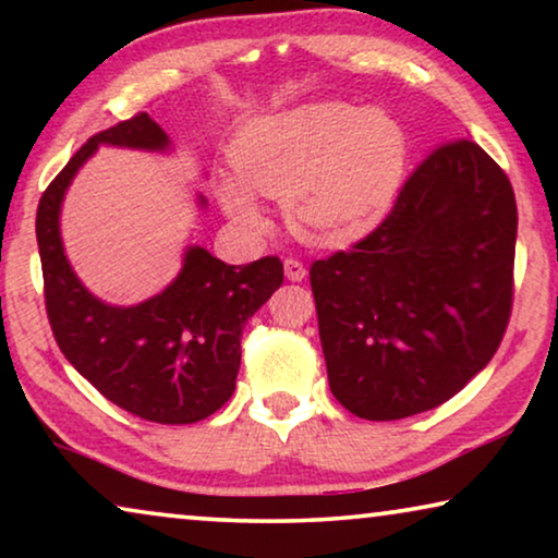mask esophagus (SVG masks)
Returning <instances> with one entry per match:
<instances>
[{"instance_id":"obj_1","label":"esophagus","mask_w":558,"mask_h":558,"mask_svg":"<svg viewBox=\"0 0 558 558\" xmlns=\"http://www.w3.org/2000/svg\"><path fill=\"white\" fill-rule=\"evenodd\" d=\"M284 274H287L289 281H304V279H307V269H304V264L296 262V258H287Z\"/></svg>"}]
</instances>
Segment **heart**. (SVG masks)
<instances>
[{
    "label": "heart",
    "mask_w": 558,
    "mask_h": 558,
    "mask_svg": "<svg viewBox=\"0 0 558 558\" xmlns=\"http://www.w3.org/2000/svg\"><path fill=\"white\" fill-rule=\"evenodd\" d=\"M409 142L384 111L345 101L304 104L251 119L235 136L239 178L218 185L235 226L262 231L256 195L284 201L292 231L312 246H348L388 218L407 172Z\"/></svg>",
    "instance_id": "heart-1"
}]
</instances>
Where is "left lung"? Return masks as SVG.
<instances>
[{"mask_svg": "<svg viewBox=\"0 0 558 558\" xmlns=\"http://www.w3.org/2000/svg\"><path fill=\"white\" fill-rule=\"evenodd\" d=\"M515 233L513 187L480 144L432 151L376 231L310 269L335 399L393 422L460 393L508 327Z\"/></svg>", "mask_w": 558, "mask_h": 558, "instance_id": "8db88e82", "label": "left lung"}]
</instances>
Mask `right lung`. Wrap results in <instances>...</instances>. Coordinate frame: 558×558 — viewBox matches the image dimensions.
I'll return each instance as SVG.
<instances>
[{"mask_svg": "<svg viewBox=\"0 0 558 558\" xmlns=\"http://www.w3.org/2000/svg\"><path fill=\"white\" fill-rule=\"evenodd\" d=\"M98 147L167 155L172 140L140 113L90 136L43 193L35 231L52 335L111 403L147 422L195 424L231 399L243 327L281 287L284 266L277 256L231 266L208 248L187 246L180 274L159 294L129 307L104 302L73 271L60 235L68 187ZM205 205L197 195V208Z\"/></svg>", "mask_w": 558, "mask_h": 558, "instance_id": "1", "label": "right lung"}]
</instances>
